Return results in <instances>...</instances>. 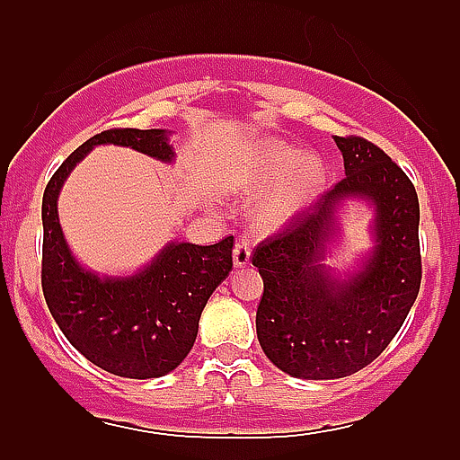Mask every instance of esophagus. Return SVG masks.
Wrapping results in <instances>:
<instances>
[{
	"instance_id": "1",
	"label": "esophagus",
	"mask_w": 460,
	"mask_h": 460,
	"mask_svg": "<svg viewBox=\"0 0 460 460\" xmlns=\"http://www.w3.org/2000/svg\"><path fill=\"white\" fill-rule=\"evenodd\" d=\"M249 260H252V244L247 240H238L234 249V264L235 267H247Z\"/></svg>"
}]
</instances>
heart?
I'll return each mask as SVG.
<instances>
[{"label":"heart","instance_id":"obj_1","mask_svg":"<svg viewBox=\"0 0 460 460\" xmlns=\"http://www.w3.org/2000/svg\"><path fill=\"white\" fill-rule=\"evenodd\" d=\"M234 175L244 191L271 189L256 211L262 226H280L294 220L324 182L323 162L316 155H300L298 148L280 140L247 148L235 160Z\"/></svg>","mask_w":460,"mask_h":460}]
</instances>
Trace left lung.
I'll return each mask as SVG.
<instances>
[{
  "mask_svg": "<svg viewBox=\"0 0 460 460\" xmlns=\"http://www.w3.org/2000/svg\"><path fill=\"white\" fill-rule=\"evenodd\" d=\"M333 140L345 178L252 256L264 280L260 347L278 369L305 380L345 378L378 358L405 323L423 273L414 184L376 144ZM345 199L375 207V247L358 272L338 279L322 260Z\"/></svg>",
  "mask_w": 460,
  "mask_h": 460,
  "instance_id": "1",
  "label": "left lung"
}]
</instances>
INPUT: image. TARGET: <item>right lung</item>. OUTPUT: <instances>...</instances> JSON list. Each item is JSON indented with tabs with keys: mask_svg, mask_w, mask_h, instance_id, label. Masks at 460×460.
<instances>
[{
	"mask_svg": "<svg viewBox=\"0 0 460 460\" xmlns=\"http://www.w3.org/2000/svg\"><path fill=\"white\" fill-rule=\"evenodd\" d=\"M100 144L173 162L166 128H111L62 162L41 200V289L66 341L93 365L122 378H160L191 351L208 296L234 267V235L208 247L171 240L133 276H102L73 256L58 216L64 182Z\"/></svg>",
	"mask_w": 460,
	"mask_h": 460,
	"instance_id": "obj_1",
	"label": "right lung"
}]
</instances>
